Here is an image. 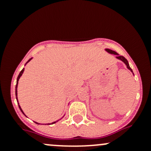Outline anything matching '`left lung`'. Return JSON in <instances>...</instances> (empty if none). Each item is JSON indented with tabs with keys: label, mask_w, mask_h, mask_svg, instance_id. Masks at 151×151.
<instances>
[{
	"label": "left lung",
	"mask_w": 151,
	"mask_h": 151,
	"mask_svg": "<svg viewBox=\"0 0 151 151\" xmlns=\"http://www.w3.org/2000/svg\"><path fill=\"white\" fill-rule=\"evenodd\" d=\"M105 50H106V51L108 53H109V54H113V55H116V58L119 59V60H121V61H123V63H124L125 64H126V67H127L128 69H129V70H130L131 71H132V73H133V71H132V68H130V66H129V62H128V60H126V59L125 58L123 57V56L119 55H118V53L116 52L113 51V50H109V49H105ZM133 74H134V73H133Z\"/></svg>",
	"instance_id": "obj_1"
}]
</instances>
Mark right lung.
I'll use <instances>...</instances> for the list:
<instances>
[{"label":"right lung","mask_w":151,"mask_h":151,"mask_svg":"<svg viewBox=\"0 0 151 151\" xmlns=\"http://www.w3.org/2000/svg\"><path fill=\"white\" fill-rule=\"evenodd\" d=\"M31 59H32V58H30V59H29V60H28V62H27V63H25V65H26L27 63H28V62L30 61V60H31ZM24 70H25V68H22V71H20V73H19V75H18V77H17V85H16V87H15V94H16V99H17V104H18V106H19V109H20V110H21V112H22V113H23L24 115H25V113H24V112H23V111H22V109H21L20 106H19V102H18V99H17V85H18V81H19V78H20V77H21V76L22 75V74H23V71H24ZM25 116H26V115H25ZM58 121H59V120H58ZM58 121H55V122H53V123H48V125H50V124H54V123H55L56 122H58ZM35 123H36V124H39V123H36V122H35Z\"/></svg>","instance_id":"right-lung-1"}]
</instances>
